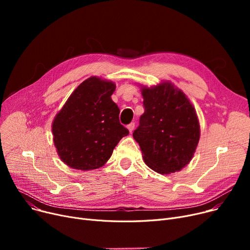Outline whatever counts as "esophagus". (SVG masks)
<instances>
[{"label":"esophagus","mask_w":250,"mask_h":250,"mask_svg":"<svg viewBox=\"0 0 250 250\" xmlns=\"http://www.w3.org/2000/svg\"><path fill=\"white\" fill-rule=\"evenodd\" d=\"M127 129H128V132L129 133H132L133 130H134V128H135V123H130L129 125H127Z\"/></svg>","instance_id":"34e87169"}]
</instances>
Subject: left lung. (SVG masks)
Segmentation results:
<instances>
[{"instance_id":"obj_1","label":"left lung","mask_w":250,"mask_h":250,"mask_svg":"<svg viewBox=\"0 0 250 250\" xmlns=\"http://www.w3.org/2000/svg\"><path fill=\"white\" fill-rule=\"evenodd\" d=\"M144 112L133 134L143 159L160 174L178 172L192 159L201 128L192 103L170 81L142 86Z\"/></svg>"}]
</instances>
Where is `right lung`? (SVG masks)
<instances>
[{
  "label": "right lung",
  "instance_id": "right-lung-1",
  "mask_svg": "<svg viewBox=\"0 0 250 250\" xmlns=\"http://www.w3.org/2000/svg\"><path fill=\"white\" fill-rule=\"evenodd\" d=\"M112 81L90 77L79 85L51 125L61 160L78 170H93L108 161L128 130L120 123V108L112 101Z\"/></svg>",
  "mask_w": 250,
  "mask_h": 250
}]
</instances>
